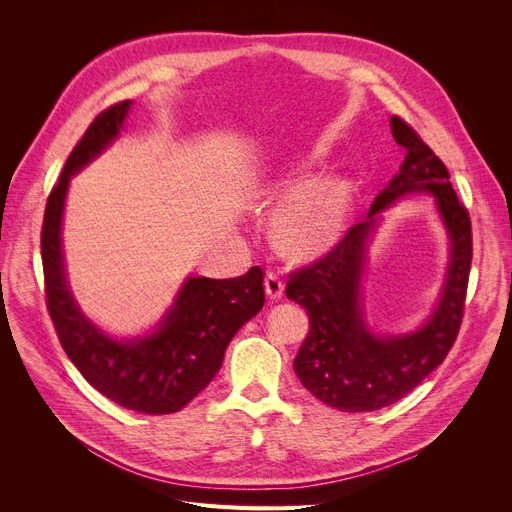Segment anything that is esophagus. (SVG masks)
<instances>
[{
    "mask_svg": "<svg viewBox=\"0 0 512 512\" xmlns=\"http://www.w3.org/2000/svg\"><path fill=\"white\" fill-rule=\"evenodd\" d=\"M265 292L270 299H280L282 292H284V282L282 276L274 270H270L265 274Z\"/></svg>",
    "mask_w": 512,
    "mask_h": 512,
    "instance_id": "obj_1",
    "label": "esophagus"
}]
</instances>
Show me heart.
Wrapping results in <instances>:
<instances>
[{
    "mask_svg": "<svg viewBox=\"0 0 512 512\" xmlns=\"http://www.w3.org/2000/svg\"><path fill=\"white\" fill-rule=\"evenodd\" d=\"M340 197L324 186L294 195L278 218V236L290 251H307L330 238L340 224Z\"/></svg>",
    "mask_w": 512,
    "mask_h": 512,
    "instance_id": "1",
    "label": "heart"
}]
</instances>
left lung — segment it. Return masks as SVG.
<instances>
[{"label":"left lung","instance_id":"left-lung-1","mask_svg":"<svg viewBox=\"0 0 512 512\" xmlns=\"http://www.w3.org/2000/svg\"><path fill=\"white\" fill-rule=\"evenodd\" d=\"M390 126L407 151L400 172L375 197L365 222L348 228L326 255L292 270L286 282V297L309 315L294 371L313 396L346 413L378 411L407 396L446 359L465 315L473 259L469 211L456 197L444 161L419 132L398 116ZM409 192L437 197L453 242L451 272L441 305L421 331L380 339L368 332L360 311L364 240L374 213Z\"/></svg>","mask_w":512,"mask_h":512}]
</instances>
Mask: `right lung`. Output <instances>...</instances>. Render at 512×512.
<instances>
[{
	"mask_svg": "<svg viewBox=\"0 0 512 512\" xmlns=\"http://www.w3.org/2000/svg\"><path fill=\"white\" fill-rule=\"evenodd\" d=\"M130 101L103 110L80 137L47 197L41 228L45 303L68 359L116 405L147 415L182 411L220 371L226 346L263 303V270L230 280L191 278L153 336L116 342L80 313L64 278L62 211L74 172L118 137Z\"/></svg>",
	"mask_w": 512,
	"mask_h": 512,
	"instance_id": "add662e5",
	"label": "right lung"
}]
</instances>
